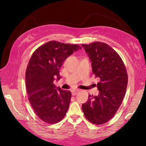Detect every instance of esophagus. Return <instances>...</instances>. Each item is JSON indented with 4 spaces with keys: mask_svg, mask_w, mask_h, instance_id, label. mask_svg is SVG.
<instances>
[{
    "mask_svg": "<svg viewBox=\"0 0 146 146\" xmlns=\"http://www.w3.org/2000/svg\"><path fill=\"white\" fill-rule=\"evenodd\" d=\"M79 90H72L71 91V94H72L73 96H75L77 94V93L79 92Z\"/></svg>",
    "mask_w": 146,
    "mask_h": 146,
    "instance_id": "34e87169",
    "label": "esophagus"
}]
</instances>
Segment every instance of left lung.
<instances>
[{
	"label": "left lung",
	"mask_w": 146,
	"mask_h": 146,
	"mask_svg": "<svg viewBox=\"0 0 146 146\" xmlns=\"http://www.w3.org/2000/svg\"><path fill=\"white\" fill-rule=\"evenodd\" d=\"M92 61V71L100 78L98 96L89 95L82 110L86 119L96 125L107 122L123 101L128 83L125 64L119 54L105 42L82 44Z\"/></svg>",
	"instance_id": "8db88e82"
}]
</instances>
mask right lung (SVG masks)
Listing matches in <instances>:
<instances>
[{"label": "right lung", "mask_w": 146, "mask_h": 146, "mask_svg": "<svg viewBox=\"0 0 146 146\" xmlns=\"http://www.w3.org/2000/svg\"><path fill=\"white\" fill-rule=\"evenodd\" d=\"M82 49L78 44L51 41L33 52L26 71L28 99L40 119L47 123H58L63 119L71 100L70 91L56 88L55 78L60 80V68L74 51Z\"/></svg>", "instance_id": "obj_1"}]
</instances>
